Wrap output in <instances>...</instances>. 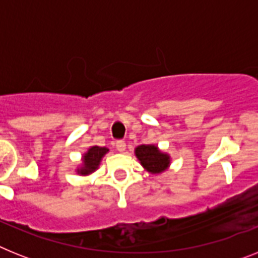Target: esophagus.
I'll return each instance as SVG.
<instances>
[{"mask_svg": "<svg viewBox=\"0 0 258 258\" xmlns=\"http://www.w3.org/2000/svg\"><path fill=\"white\" fill-rule=\"evenodd\" d=\"M116 149L120 153H124L125 149H126V144H125V141H122V140H118V141L116 142Z\"/></svg>", "mask_w": 258, "mask_h": 258, "instance_id": "obj_1", "label": "esophagus"}]
</instances>
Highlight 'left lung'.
I'll return each mask as SVG.
<instances>
[{
  "instance_id": "8db88e82",
  "label": "left lung",
  "mask_w": 258,
  "mask_h": 258,
  "mask_svg": "<svg viewBox=\"0 0 258 258\" xmlns=\"http://www.w3.org/2000/svg\"><path fill=\"white\" fill-rule=\"evenodd\" d=\"M136 155L141 165L153 174H159L169 167L170 158L165 153H161L157 146L153 145H141L136 149Z\"/></svg>"
}]
</instances>
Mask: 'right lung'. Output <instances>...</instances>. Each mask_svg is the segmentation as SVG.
Returning <instances> with one entry per match:
<instances>
[{
    "mask_svg": "<svg viewBox=\"0 0 258 258\" xmlns=\"http://www.w3.org/2000/svg\"><path fill=\"white\" fill-rule=\"evenodd\" d=\"M105 153H108V149L106 148H99V146H92L89 149L88 153H86L84 158H83V167L79 170V172L82 175H87V174H91L92 171H95L100 165V161L103 158Z\"/></svg>",
    "mask_w": 258,
    "mask_h": 258,
    "instance_id": "obj_1",
    "label": "right lung"
}]
</instances>
